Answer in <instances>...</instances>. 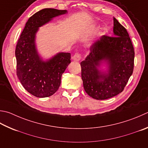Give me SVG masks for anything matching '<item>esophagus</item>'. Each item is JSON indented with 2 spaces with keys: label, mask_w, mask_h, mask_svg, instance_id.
Returning <instances> with one entry per match:
<instances>
[{
  "label": "esophagus",
  "mask_w": 148,
  "mask_h": 148,
  "mask_svg": "<svg viewBox=\"0 0 148 148\" xmlns=\"http://www.w3.org/2000/svg\"><path fill=\"white\" fill-rule=\"evenodd\" d=\"M81 54H80L79 53H76L75 54L72 56V60L75 61H79L80 60V59H81Z\"/></svg>",
  "instance_id": "34e87169"
}]
</instances>
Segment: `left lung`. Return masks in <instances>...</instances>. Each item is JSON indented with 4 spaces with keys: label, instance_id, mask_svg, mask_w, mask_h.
I'll return each instance as SVG.
<instances>
[{
    "label": "left lung",
    "instance_id": "obj_1",
    "mask_svg": "<svg viewBox=\"0 0 148 148\" xmlns=\"http://www.w3.org/2000/svg\"><path fill=\"white\" fill-rule=\"evenodd\" d=\"M114 36H103L94 42L80 63L85 92L96 100H106L122 92L132 75L135 51L126 29L113 18ZM105 62L108 69L98 68Z\"/></svg>",
    "mask_w": 148,
    "mask_h": 148
}]
</instances>
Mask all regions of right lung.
I'll use <instances>...</instances> for the list:
<instances>
[{
	"instance_id": "obj_1",
	"label": "right lung",
	"mask_w": 148,
	"mask_h": 148,
	"mask_svg": "<svg viewBox=\"0 0 148 148\" xmlns=\"http://www.w3.org/2000/svg\"><path fill=\"white\" fill-rule=\"evenodd\" d=\"M66 10L45 8L29 18L15 49L17 75L23 87L38 98L53 95L61 84V76L71 63V53L60 52L47 61L40 57L36 46L39 28Z\"/></svg>"
}]
</instances>
